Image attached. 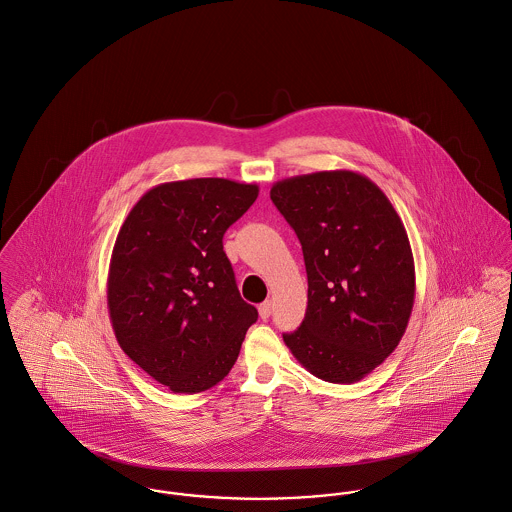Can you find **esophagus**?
Listing matches in <instances>:
<instances>
[{
  "label": "esophagus",
  "mask_w": 512,
  "mask_h": 512,
  "mask_svg": "<svg viewBox=\"0 0 512 512\" xmlns=\"http://www.w3.org/2000/svg\"><path fill=\"white\" fill-rule=\"evenodd\" d=\"M271 312H273V304H271L269 300L259 306V316H261V320H267V318L271 316Z\"/></svg>",
  "instance_id": "34e87169"
}]
</instances>
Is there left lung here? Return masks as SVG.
I'll return each instance as SVG.
<instances>
[{"mask_svg":"<svg viewBox=\"0 0 512 512\" xmlns=\"http://www.w3.org/2000/svg\"><path fill=\"white\" fill-rule=\"evenodd\" d=\"M271 200L300 239L308 308L283 334L314 377L351 385L402 340L414 306V257L397 210L367 176L320 171L273 184Z\"/></svg>","mask_w":512,"mask_h":512,"instance_id":"obj_1","label":"left lung"}]
</instances>
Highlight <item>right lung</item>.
Wrapping results in <instances>:
<instances>
[{
  "label": "right lung",
  "instance_id": "obj_1",
  "mask_svg": "<svg viewBox=\"0 0 512 512\" xmlns=\"http://www.w3.org/2000/svg\"><path fill=\"white\" fill-rule=\"evenodd\" d=\"M257 196V184L229 178L163 182L119 228L108 273L115 338L172 393L218 385L259 316L239 296L222 243Z\"/></svg>",
  "mask_w": 512,
  "mask_h": 512
}]
</instances>
